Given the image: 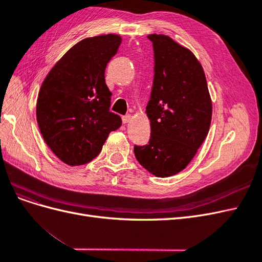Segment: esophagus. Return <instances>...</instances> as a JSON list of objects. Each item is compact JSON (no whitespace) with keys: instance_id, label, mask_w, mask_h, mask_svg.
<instances>
[{"instance_id":"34e87169","label":"esophagus","mask_w":262,"mask_h":262,"mask_svg":"<svg viewBox=\"0 0 262 262\" xmlns=\"http://www.w3.org/2000/svg\"><path fill=\"white\" fill-rule=\"evenodd\" d=\"M132 120V116L131 115H125L122 117V122L123 123H129Z\"/></svg>"}]
</instances>
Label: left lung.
Returning <instances> with one entry per match:
<instances>
[{"label":"left lung","instance_id":"1","mask_svg":"<svg viewBox=\"0 0 262 262\" xmlns=\"http://www.w3.org/2000/svg\"><path fill=\"white\" fill-rule=\"evenodd\" d=\"M154 50V80L146 114L150 137L134 155L156 177L186 168L207 138L212 102L203 69L194 54L168 36L148 35Z\"/></svg>","mask_w":262,"mask_h":262}]
</instances>
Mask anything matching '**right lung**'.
<instances>
[{"mask_svg":"<svg viewBox=\"0 0 262 262\" xmlns=\"http://www.w3.org/2000/svg\"><path fill=\"white\" fill-rule=\"evenodd\" d=\"M120 43L121 37L113 34L83 39L45 78L37 122L47 145L63 163H90L108 134L120 128V116L110 112L113 94L105 82L106 67Z\"/></svg>","mask_w":262,"mask_h":262,"instance_id":"add662e5","label":"right lung"}]
</instances>
